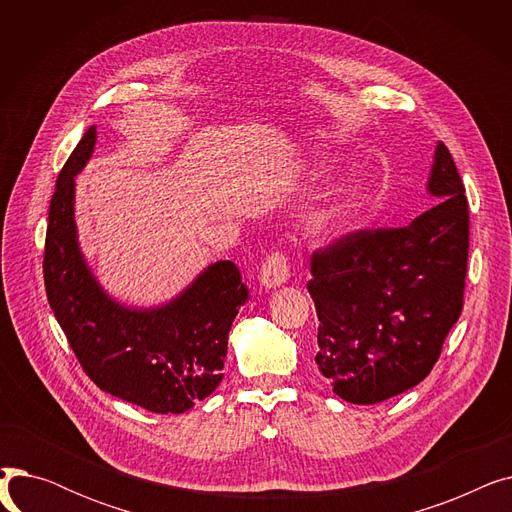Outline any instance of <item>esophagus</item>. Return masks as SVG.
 Masks as SVG:
<instances>
[{"label": "esophagus", "mask_w": 512, "mask_h": 512, "mask_svg": "<svg viewBox=\"0 0 512 512\" xmlns=\"http://www.w3.org/2000/svg\"><path fill=\"white\" fill-rule=\"evenodd\" d=\"M288 259L282 253H274L267 257L261 265V272H259V284L263 288H276L282 286L288 280Z\"/></svg>", "instance_id": "esophagus-1"}]
</instances>
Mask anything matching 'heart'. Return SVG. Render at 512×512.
Instances as JSON below:
<instances>
[{
    "label": "heart",
    "mask_w": 512,
    "mask_h": 512,
    "mask_svg": "<svg viewBox=\"0 0 512 512\" xmlns=\"http://www.w3.org/2000/svg\"><path fill=\"white\" fill-rule=\"evenodd\" d=\"M321 172L313 170L307 174L309 180H317ZM359 209V195L355 191H344L342 195H338L334 199V203L330 207H326L324 211L315 213L313 218L309 220V230L311 232H332V230H340L342 226L348 224V220L353 218Z\"/></svg>",
    "instance_id": "1"
}]
</instances>
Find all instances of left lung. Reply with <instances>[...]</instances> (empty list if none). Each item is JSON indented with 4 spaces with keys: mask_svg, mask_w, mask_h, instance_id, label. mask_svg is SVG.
I'll list each match as a JSON object with an SVG mask.
<instances>
[{
    "mask_svg": "<svg viewBox=\"0 0 512 512\" xmlns=\"http://www.w3.org/2000/svg\"><path fill=\"white\" fill-rule=\"evenodd\" d=\"M427 195L440 201L409 226L359 230L311 257L315 363L353 405H375L425 380L461 315L469 205L444 143Z\"/></svg>",
    "mask_w": 512,
    "mask_h": 512,
    "instance_id": "8db88e82",
    "label": "left lung"
}]
</instances>
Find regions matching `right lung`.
I'll list each match as a JSON object with an SVG mask.
<instances>
[{"label":"right lung","mask_w":512,"mask_h":512,"mask_svg":"<svg viewBox=\"0 0 512 512\" xmlns=\"http://www.w3.org/2000/svg\"><path fill=\"white\" fill-rule=\"evenodd\" d=\"M89 126L49 205L43 276L53 315L76 359L107 394L151 413H184L224 378L228 334L249 290L228 259L209 263L176 297L132 307L107 292L78 242L76 182L93 157Z\"/></svg>","instance_id":"right-lung-1"}]
</instances>
